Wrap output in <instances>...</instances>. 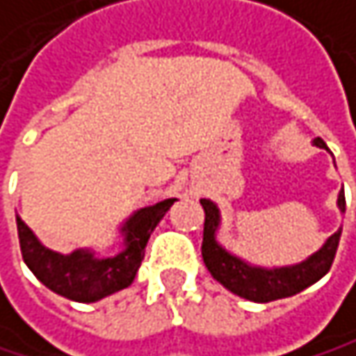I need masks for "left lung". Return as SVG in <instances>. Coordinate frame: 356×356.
Masks as SVG:
<instances>
[{
  "label": "left lung",
  "mask_w": 356,
  "mask_h": 356,
  "mask_svg": "<svg viewBox=\"0 0 356 356\" xmlns=\"http://www.w3.org/2000/svg\"><path fill=\"white\" fill-rule=\"evenodd\" d=\"M317 147H325V141L321 137L313 139ZM204 209V238H202V259L211 275L229 292H234L240 298L252 300V302H271L280 298L294 296L309 286L317 284L332 267L338 242L342 236V227L325 240V244L307 257L305 261L296 265H286V267H259L250 265L248 261L232 254L217 242V232L221 227V211L219 207L202 198L200 200ZM338 209L344 215L346 213V200H344V190L338 194Z\"/></svg>",
  "instance_id": "1"
}]
</instances>
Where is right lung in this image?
Here are the masks:
<instances>
[{"mask_svg": "<svg viewBox=\"0 0 356 356\" xmlns=\"http://www.w3.org/2000/svg\"><path fill=\"white\" fill-rule=\"evenodd\" d=\"M175 200L166 198L135 211L120 227L122 250L104 259L89 248H76L70 254L49 250L16 215L22 259L33 275L51 292L74 302H97L133 284L145 254V244Z\"/></svg>", "mask_w": 356, "mask_h": 356, "instance_id": "right-lung-1", "label": "right lung"}]
</instances>
